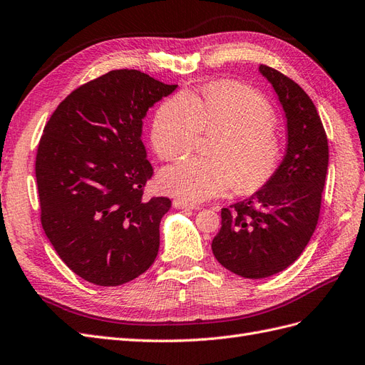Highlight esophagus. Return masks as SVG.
<instances>
[{
  "instance_id": "1",
  "label": "esophagus",
  "mask_w": 365,
  "mask_h": 365,
  "mask_svg": "<svg viewBox=\"0 0 365 365\" xmlns=\"http://www.w3.org/2000/svg\"><path fill=\"white\" fill-rule=\"evenodd\" d=\"M173 205H174V207H177V210H199V207H200L199 205L191 203V202H186L183 199H175L173 202Z\"/></svg>"
}]
</instances>
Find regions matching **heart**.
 I'll use <instances>...</instances> for the list:
<instances>
[{"instance_id": "b5f03b06", "label": "heart", "mask_w": 365, "mask_h": 365, "mask_svg": "<svg viewBox=\"0 0 365 365\" xmlns=\"http://www.w3.org/2000/svg\"><path fill=\"white\" fill-rule=\"evenodd\" d=\"M270 103L243 84L217 81L200 96L175 95L155 111L151 143L155 154L171 162L188 154L200 131H218L207 154L188 158L160 173L162 188L190 200L222 195L234 186L251 195L274 179L283 160V140Z\"/></svg>"}]
</instances>
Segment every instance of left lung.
Returning a JSON list of instances; mask_svg holds the SVG:
<instances>
[{"instance_id":"obj_1","label":"left lung","mask_w":365,"mask_h":365,"mask_svg":"<svg viewBox=\"0 0 365 365\" xmlns=\"http://www.w3.org/2000/svg\"><path fill=\"white\" fill-rule=\"evenodd\" d=\"M287 119V150L274 179L249 199L222 210L212 240L217 262L245 278H266L292 264L314 234L329 166L327 136L307 93L262 64Z\"/></svg>"}]
</instances>
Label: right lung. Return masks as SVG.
Returning <instances> with one entry per match:
<instances>
[{
    "label": "right lung",
    "instance_id": "obj_1",
    "mask_svg": "<svg viewBox=\"0 0 365 365\" xmlns=\"http://www.w3.org/2000/svg\"><path fill=\"white\" fill-rule=\"evenodd\" d=\"M175 87L139 70H111L73 90L46 123L35 162L41 225L88 283L125 284L158 257L171 200L143 197L153 166L142 119Z\"/></svg>",
    "mask_w": 365,
    "mask_h": 365
}]
</instances>
